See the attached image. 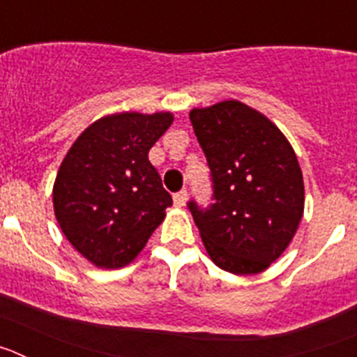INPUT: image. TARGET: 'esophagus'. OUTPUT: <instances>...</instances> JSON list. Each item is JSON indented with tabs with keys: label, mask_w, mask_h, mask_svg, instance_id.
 Returning a JSON list of instances; mask_svg holds the SVG:
<instances>
[{
	"label": "esophagus",
	"mask_w": 357,
	"mask_h": 357,
	"mask_svg": "<svg viewBox=\"0 0 357 357\" xmlns=\"http://www.w3.org/2000/svg\"><path fill=\"white\" fill-rule=\"evenodd\" d=\"M185 200H188V189H181L178 193L173 195V202H175L176 207H182L185 204Z\"/></svg>",
	"instance_id": "obj_1"
}]
</instances>
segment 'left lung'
<instances>
[{
  "label": "left lung",
  "mask_w": 357,
  "mask_h": 357,
  "mask_svg": "<svg viewBox=\"0 0 357 357\" xmlns=\"http://www.w3.org/2000/svg\"><path fill=\"white\" fill-rule=\"evenodd\" d=\"M211 172L213 204L188 202L211 259L230 273L266 270L296 232L304 181L291 144L236 100L189 112Z\"/></svg>",
  "instance_id": "1"
}]
</instances>
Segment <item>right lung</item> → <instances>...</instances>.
<instances>
[{
    "mask_svg": "<svg viewBox=\"0 0 357 357\" xmlns=\"http://www.w3.org/2000/svg\"><path fill=\"white\" fill-rule=\"evenodd\" d=\"M172 121L169 112L107 116L85 128L62 160L53 185L56 222L96 266L134 261L173 204L148 160Z\"/></svg>",
    "mask_w": 357,
    "mask_h": 357,
    "instance_id": "1",
    "label": "right lung"
}]
</instances>
